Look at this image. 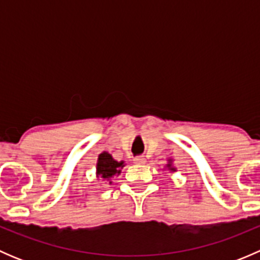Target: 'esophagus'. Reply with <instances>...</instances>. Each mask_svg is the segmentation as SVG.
<instances>
[{
  "mask_svg": "<svg viewBox=\"0 0 260 260\" xmlns=\"http://www.w3.org/2000/svg\"><path fill=\"white\" fill-rule=\"evenodd\" d=\"M133 161H135V164H137V165H143V164H146V158L143 156H138V157H135V159H133Z\"/></svg>",
  "mask_w": 260,
  "mask_h": 260,
  "instance_id": "obj_1",
  "label": "esophagus"
}]
</instances>
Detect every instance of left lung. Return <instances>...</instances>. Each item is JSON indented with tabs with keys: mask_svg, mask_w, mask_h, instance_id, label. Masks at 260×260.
I'll list each match as a JSON object with an SVG mask.
<instances>
[{
	"mask_svg": "<svg viewBox=\"0 0 260 260\" xmlns=\"http://www.w3.org/2000/svg\"><path fill=\"white\" fill-rule=\"evenodd\" d=\"M172 159H169V164H167V167H169V170H171V171H176V169L175 167H172Z\"/></svg>",
	"mask_w": 260,
	"mask_h": 260,
	"instance_id": "left-lung-1",
	"label": "left lung"
}]
</instances>
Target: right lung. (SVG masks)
<instances>
[{
    "instance_id": "1",
    "label": "right lung",
    "mask_w": 260,
    "mask_h": 260,
    "mask_svg": "<svg viewBox=\"0 0 260 260\" xmlns=\"http://www.w3.org/2000/svg\"><path fill=\"white\" fill-rule=\"evenodd\" d=\"M124 166V162L115 161L108 152H102L96 162V176L104 180H111L114 175L120 174V169ZM109 183H112L109 181Z\"/></svg>"
}]
</instances>
